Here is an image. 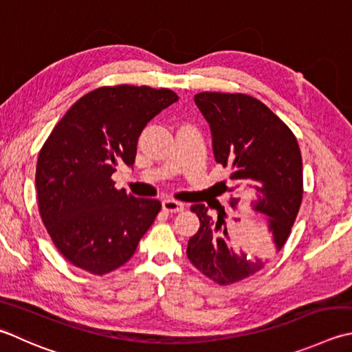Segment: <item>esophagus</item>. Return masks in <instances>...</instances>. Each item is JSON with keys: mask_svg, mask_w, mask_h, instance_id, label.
Listing matches in <instances>:
<instances>
[{"mask_svg": "<svg viewBox=\"0 0 352 352\" xmlns=\"http://www.w3.org/2000/svg\"><path fill=\"white\" fill-rule=\"evenodd\" d=\"M162 206H163V209L166 210V212H182L184 209V204L183 203L175 201V199H170V198L163 199Z\"/></svg>", "mask_w": 352, "mask_h": 352, "instance_id": "34e87169", "label": "esophagus"}]
</instances>
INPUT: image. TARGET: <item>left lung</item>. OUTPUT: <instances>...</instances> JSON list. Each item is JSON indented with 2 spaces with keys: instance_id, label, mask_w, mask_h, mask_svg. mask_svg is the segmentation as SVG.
<instances>
[{
  "instance_id": "1",
  "label": "left lung",
  "mask_w": 352,
  "mask_h": 352,
  "mask_svg": "<svg viewBox=\"0 0 352 352\" xmlns=\"http://www.w3.org/2000/svg\"><path fill=\"white\" fill-rule=\"evenodd\" d=\"M194 100L209 123L215 162L230 166V182L241 197H252V208L265 217L272 243L279 252L290 235L304 194L302 157L294 134L252 96L206 91ZM241 197L230 198L233 209L238 208ZM209 208L204 204L190 208L199 218V229L190 236L186 250L190 263L221 285L259 272L265 261L252 259L230 245L221 204L217 219L209 215Z\"/></svg>"
}]
</instances>
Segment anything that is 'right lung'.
Here are the masks:
<instances>
[{
  "instance_id": "1",
  "label": "right lung",
  "mask_w": 352,
  "mask_h": 352,
  "mask_svg": "<svg viewBox=\"0 0 352 352\" xmlns=\"http://www.w3.org/2000/svg\"><path fill=\"white\" fill-rule=\"evenodd\" d=\"M178 100L168 88L117 85L89 91L53 128L36 164L39 213L68 263L93 274L131 259L162 204L117 190L119 164L133 168L144 126Z\"/></svg>"
}]
</instances>
